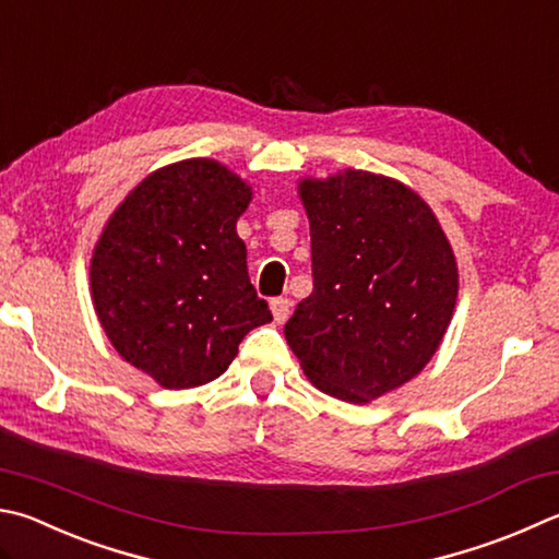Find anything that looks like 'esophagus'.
<instances>
[{
    "label": "esophagus",
    "mask_w": 559,
    "mask_h": 559,
    "mask_svg": "<svg viewBox=\"0 0 559 559\" xmlns=\"http://www.w3.org/2000/svg\"><path fill=\"white\" fill-rule=\"evenodd\" d=\"M271 312L276 322H286L290 314V300L288 298H273L271 300Z\"/></svg>",
    "instance_id": "1"
}]
</instances>
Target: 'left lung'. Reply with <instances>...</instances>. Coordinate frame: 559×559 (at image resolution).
<instances>
[{"instance_id": "left-lung-1", "label": "left lung", "mask_w": 559, "mask_h": 559, "mask_svg": "<svg viewBox=\"0 0 559 559\" xmlns=\"http://www.w3.org/2000/svg\"><path fill=\"white\" fill-rule=\"evenodd\" d=\"M312 293L286 342L314 389L371 403L418 377L440 349L460 293L440 219L405 182L344 168L300 178Z\"/></svg>"}]
</instances>
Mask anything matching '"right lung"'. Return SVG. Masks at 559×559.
<instances>
[{"label":"right lung","instance_id":"right-lung-1","mask_svg":"<svg viewBox=\"0 0 559 559\" xmlns=\"http://www.w3.org/2000/svg\"><path fill=\"white\" fill-rule=\"evenodd\" d=\"M253 190L215 158L148 174L105 222L90 293L111 347L170 391L215 381L271 322L237 235Z\"/></svg>","mask_w":559,"mask_h":559}]
</instances>
